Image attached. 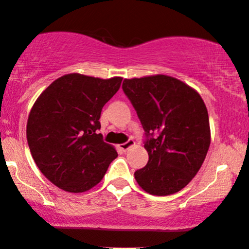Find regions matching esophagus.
I'll return each mask as SVG.
<instances>
[{
    "mask_svg": "<svg viewBox=\"0 0 249 249\" xmlns=\"http://www.w3.org/2000/svg\"><path fill=\"white\" fill-rule=\"evenodd\" d=\"M135 145V142L132 141V139H129L128 142H125L124 144H122V145H120V148L122 149V151H128L129 148L130 147H132V146Z\"/></svg>",
    "mask_w": 249,
    "mask_h": 249,
    "instance_id": "34e87169",
    "label": "esophagus"
}]
</instances>
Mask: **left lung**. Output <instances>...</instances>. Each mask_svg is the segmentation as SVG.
Returning <instances> with one entry per match:
<instances>
[{"instance_id":"left-lung-1","label":"left lung","mask_w":249,"mask_h":249,"mask_svg":"<svg viewBox=\"0 0 249 249\" xmlns=\"http://www.w3.org/2000/svg\"><path fill=\"white\" fill-rule=\"evenodd\" d=\"M122 89L147 136L148 162L135 172L136 181L151 195L178 193L197 175L210 148L203 98L183 81L165 74L124 79Z\"/></svg>"}]
</instances>
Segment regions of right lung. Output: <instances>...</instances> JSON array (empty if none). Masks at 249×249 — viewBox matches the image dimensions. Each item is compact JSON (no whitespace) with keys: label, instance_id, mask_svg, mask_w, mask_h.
Segmentation results:
<instances>
[{"label":"right lung","instance_id":"1","mask_svg":"<svg viewBox=\"0 0 249 249\" xmlns=\"http://www.w3.org/2000/svg\"><path fill=\"white\" fill-rule=\"evenodd\" d=\"M121 81V77L64 74L34 103L27 121L30 153L40 172L64 192L93 188L118 156L97 130L102 108Z\"/></svg>","mask_w":249,"mask_h":249}]
</instances>
